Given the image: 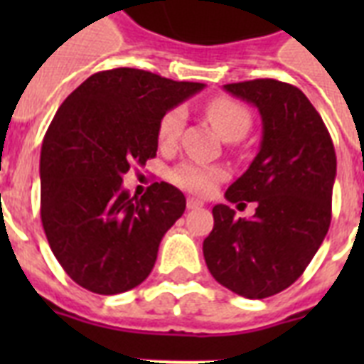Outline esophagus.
<instances>
[{
	"label": "esophagus",
	"mask_w": 364,
	"mask_h": 364,
	"mask_svg": "<svg viewBox=\"0 0 364 364\" xmlns=\"http://www.w3.org/2000/svg\"><path fill=\"white\" fill-rule=\"evenodd\" d=\"M202 205H204V202H200V200H196V198H188L187 200L188 210H200Z\"/></svg>",
	"instance_id": "1"
}]
</instances>
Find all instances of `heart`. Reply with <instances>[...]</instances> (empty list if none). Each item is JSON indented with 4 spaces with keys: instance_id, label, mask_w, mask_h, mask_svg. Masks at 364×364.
Returning a JSON list of instances; mask_svg holds the SVG:
<instances>
[{
    "instance_id": "1",
    "label": "heart",
    "mask_w": 364,
    "mask_h": 364,
    "mask_svg": "<svg viewBox=\"0 0 364 364\" xmlns=\"http://www.w3.org/2000/svg\"><path fill=\"white\" fill-rule=\"evenodd\" d=\"M205 115L210 119L219 134L225 139L232 136L242 137L249 128L251 117L247 109L236 100L230 98H215L205 105ZM183 122H185V111L181 107H173L159 122V143L160 145H173L177 137L181 134ZM225 177V170L217 166H204L193 160H185L181 164H177L170 171V179L176 183L177 187L191 191L196 194H210L215 185Z\"/></svg>"
}]
</instances>
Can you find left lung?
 Masks as SVG:
<instances>
[{
  "label": "left lung",
  "mask_w": 364,
  "mask_h": 364,
  "mask_svg": "<svg viewBox=\"0 0 364 364\" xmlns=\"http://www.w3.org/2000/svg\"><path fill=\"white\" fill-rule=\"evenodd\" d=\"M225 90L253 104L262 119L259 153L225 193L232 204L257 202V210L251 219H238L228 205L217 204L204 259L223 287L266 299L302 276L327 236L336 153L321 115L300 88L255 79Z\"/></svg>",
  "instance_id": "1"
}]
</instances>
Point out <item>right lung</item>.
<instances>
[{
	"label": "right lung",
	"mask_w": 364,
	"mask_h": 364,
	"mask_svg": "<svg viewBox=\"0 0 364 364\" xmlns=\"http://www.w3.org/2000/svg\"><path fill=\"white\" fill-rule=\"evenodd\" d=\"M134 68L98 71L64 100L41 147V223L65 274L98 294L137 287L187 200L170 183L141 198L122 188L130 166L156 156L166 111L202 90Z\"/></svg>",
	"instance_id": "right-lung-1"
}]
</instances>
